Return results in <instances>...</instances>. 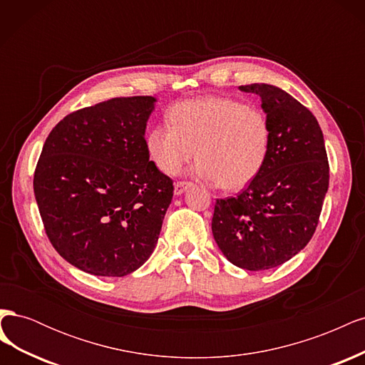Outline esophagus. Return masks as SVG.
I'll use <instances>...</instances> for the list:
<instances>
[{
    "mask_svg": "<svg viewBox=\"0 0 365 365\" xmlns=\"http://www.w3.org/2000/svg\"><path fill=\"white\" fill-rule=\"evenodd\" d=\"M193 184L190 181H176L175 182V195H181L184 193L189 187H192Z\"/></svg>",
    "mask_w": 365,
    "mask_h": 365,
    "instance_id": "esophagus-1",
    "label": "esophagus"
}]
</instances>
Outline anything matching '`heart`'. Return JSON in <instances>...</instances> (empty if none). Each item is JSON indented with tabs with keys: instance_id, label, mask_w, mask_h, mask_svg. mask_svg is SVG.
<instances>
[{
	"instance_id": "heart-1",
	"label": "heart",
	"mask_w": 365,
	"mask_h": 365,
	"mask_svg": "<svg viewBox=\"0 0 365 365\" xmlns=\"http://www.w3.org/2000/svg\"><path fill=\"white\" fill-rule=\"evenodd\" d=\"M168 121L146 135L149 157L165 175L178 173L196 153L195 175L240 190L268 161L272 126L260 108L230 97H202L172 106Z\"/></svg>"
}]
</instances>
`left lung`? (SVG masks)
Instances as JSON below:
<instances>
[{
  "label": "left lung",
  "instance_id": "1",
  "mask_svg": "<svg viewBox=\"0 0 365 365\" xmlns=\"http://www.w3.org/2000/svg\"><path fill=\"white\" fill-rule=\"evenodd\" d=\"M260 96L272 126L267 164L237 196L216 200L213 237L224 256L248 271L292 259L312 239L329 187L322 128L306 106L268 83L239 86Z\"/></svg>",
  "mask_w": 365,
  "mask_h": 365
}]
</instances>
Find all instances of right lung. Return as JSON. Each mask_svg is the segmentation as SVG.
Returning <instances> with one entry per match:
<instances>
[{"mask_svg":"<svg viewBox=\"0 0 365 365\" xmlns=\"http://www.w3.org/2000/svg\"><path fill=\"white\" fill-rule=\"evenodd\" d=\"M155 98L115 97L63 117L47 137L33 190L61 256L88 274L125 277L155 248L173 181L149 161Z\"/></svg>","mask_w":365,"mask_h":365,"instance_id":"obj_1","label":"right lung"}]
</instances>
